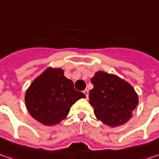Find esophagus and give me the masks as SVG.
<instances>
[{
    "label": "esophagus",
    "instance_id": "obj_1",
    "mask_svg": "<svg viewBox=\"0 0 159 159\" xmlns=\"http://www.w3.org/2000/svg\"><path fill=\"white\" fill-rule=\"evenodd\" d=\"M83 93L85 94V95H86V98L88 99V98H89V91H88L87 89H85V90L83 91Z\"/></svg>",
    "mask_w": 159,
    "mask_h": 159
}]
</instances>
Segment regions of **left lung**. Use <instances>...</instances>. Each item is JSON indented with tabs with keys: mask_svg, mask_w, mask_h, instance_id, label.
I'll return each mask as SVG.
<instances>
[{
	"mask_svg": "<svg viewBox=\"0 0 159 159\" xmlns=\"http://www.w3.org/2000/svg\"><path fill=\"white\" fill-rule=\"evenodd\" d=\"M94 89L89 92V103L98 120L116 127L133 117L139 100L134 89L119 76L99 70L91 79Z\"/></svg>",
	"mask_w": 159,
	"mask_h": 159,
	"instance_id": "left-lung-1",
	"label": "left lung"
}]
</instances>
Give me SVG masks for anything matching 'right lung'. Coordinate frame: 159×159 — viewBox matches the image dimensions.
<instances>
[{"instance_id":"obj_1","label":"right lung","mask_w":159,"mask_h":159,"mask_svg":"<svg viewBox=\"0 0 159 159\" xmlns=\"http://www.w3.org/2000/svg\"><path fill=\"white\" fill-rule=\"evenodd\" d=\"M80 98L86 95L74 89L63 69L48 67L31 83L25 102L34 119L45 125H55L67 118L70 107Z\"/></svg>"}]
</instances>
